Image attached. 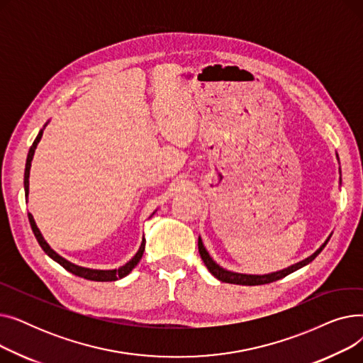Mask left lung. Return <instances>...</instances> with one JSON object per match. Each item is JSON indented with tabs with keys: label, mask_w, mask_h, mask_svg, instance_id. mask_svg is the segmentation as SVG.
<instances>
[{
	"label": "left lung",
	"mask_w": 363,
	"mask_h": 363,
	"mask_svg": "<svg viewBox=\"0 0 363 363\" xmlns=\"http://www.w3.org/2000/svg\"><path fill=\"white\" fill-rule=\"evenodd\" d=\"M337 159H338V156H337ZM340 184H341V178H340ZM331 235H333V234H330V235L327 237V240L319 245V249H318L316 252H313L309 257L303 259V260H300V262H297V263L289 266V268H285V269H281V271H277V272H271V274H263V275L240 274V272L228 271V269L222 268V266L218 264V263L212 259V256L208 255V252L206 250V247H204V244H203L201 237H199V252H200V256H201L204 264L207 266L208 272H211V274H212L215 278H218L219 281L228 282V284H238V285H262V284H269V282L278 281V279H281V278H284V277H287V275H290V274L298 271L300 268H303V266L309 264V263L323 250V247L327 245V242L330 241Z\"/></svg>",
	"instance_id": "8db88e82"
}]
</instances>
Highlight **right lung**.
I'll return each instance as SVG.
<instances>
[{
    "mask_svg": "<svg viewBox=\"0 0 363 363\" xmlns=\"http://www.w3.org/2000/svg\"><path fill=\"white\" fill-rule=\"evenodd\" d=\"M48 122H50V121H48ZM48 122L44 125V128H43L40 132H38V135H36V138H35V141H33V144H32V147L29 148V152H28L26 166H25V179H23L26 200H28V196H29V175H30V166H32L33 155H35V150H36L38 143H40L41 138H43L44 129H45V126L48 125ZM156 212H157V211L152 212V215H155ZM152 215H151V216H152ZM151 216H150V218H151ZM28 218H29V222H30V226H32V231H33V234H35L38 242H40V245L43 247V250H44L54 262L62 264L66 271L72 272V274L76 275V277H81V278H85V279H89V281H101V282H103V281H118V279H121V278L129 275L130 271H132L133 268H135V266L138 264V262L141 260V257H143V255H144V250H145V238L143 237V241H141V245H140L138 252H137L135 255H133V257H132L130 260H128L125 264H122L121 268H116V269H92V268H84V266L74 264V263L69 262L67 259H65L63 256H60L57 252H54V250L51 249V245L45 241L44 235L41 234L40 228L36 226V222H35L32 213H29Z\"/></svg>",
    "mask_w": 363,
    "mask_h": 363,
    "instance_id": "right-lung-1",
    "label": "right lung"
}]
</instances>
